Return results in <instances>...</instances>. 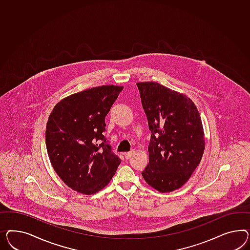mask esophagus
<instances>
[{
	"instance_id": "obj_1",
	"label": "esophagus",
	"mask_w": 250,
	"mask_h": 250,
	"mask_svg": "<svg viewBox=\"0 0 250 250\" xmlns=\"http://www.w3.org/2000/svg\"><path fill=\"white\" fill-rule=\"evenodd\" d=\"M135 154V150H132V151H130V152H127V153H125V157L126 158V159H129V158H131L132 157V155Z\"/></svg>"
}]
</instances>
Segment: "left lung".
<instances>
[{"instance_id": "8db88e82", "label": "left lung", "mask_w": 250, "mask_h": 250, "mask_svg": "<svg viewBox=\"0 0 250 250\" xmlns=\"http://www.w3.org/2000/svg\"><path fill=\"white\" fill-rule=\"evenodd\" d=\"M136 85L152 133L143 177L161 193L180 188L199 165L205 150L199 112L187 95L158 83Z\"/></svg>"}]
</instances>
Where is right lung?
I'll use <instances>...</instances> for the list:
<instances>
[{"instance_id":"add662e5","label":"right lung","mask_w":250,"mask_h":250,"mask_svg":"<svg viewBox=\"0 0 250 250\" xmlns=\"http://www.w3.org/2000/svg\"><path fill=\"white\" fill-rule=\"evenodd\" d=\"M123 88L102 85L69 95L48 118L50 162L64 184L79 193L92 195L104 188L121 163L104 132L105 116Z\"/></svg>"}]
</instances>
